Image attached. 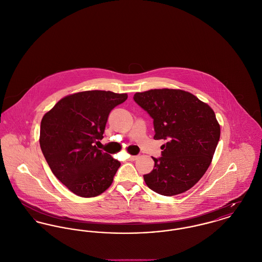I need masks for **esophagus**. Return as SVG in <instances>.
Masks as SVG:
<instances>
[{
  "mask_svg": "<svg viewBox=\"0 0 262 262\" xmlns=\"http://www.w3.org/2000/svg\"><path fill=\"white\" fill-rule=\"evenodd\" d=\"M138 158H139V155H132V156H129L128 160H129V161H135V160H137Z\"/></svg>",
  "mask_w": 262,
  "mask_h": 262,
  "instance_id": "esophagus-1",
  "label": "esophagus"
}]
</instances>
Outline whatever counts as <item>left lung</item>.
<instances>
[{
  "label": "left lung",
  "instance_id": "left-lung-1",
  "mask_svg": "<svg viewBox=\"0 0 262 262\" xmlns=\"http://www.w3.org/2000/svg\"><path fill=\"white\" fill-rule=\"evenodd\" d=\"M135 101L154 119V139H164L162 156L143 175L154 192L174 196L196 184L209 168L221 126L215 112L191 93L180 89H152L136 93Z\"/></svg>",
  "mask_w": 262,
  "mask_h": 262
}]
</instances>
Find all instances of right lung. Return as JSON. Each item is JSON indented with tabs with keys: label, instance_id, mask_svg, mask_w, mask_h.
<instances>
[{
	"label": "right lung",
	"instance_id": "add662e5",
	"mask_svg": "<svg viewBox=\"0 0 262 262\" xmlns=\"http://www.w3.org/2000/svg\"><path fill=\"white\" fill-rule=\"evenodd\" d=\"M126 99V93H74L59 100L41 120L39 144L47 163L62 184L79 197L105 192L121 166L95 143L103 139L110 112Z\"/></svg>",
	"mask_w": 262,
	"mask_h": 262
}]
</instances>
